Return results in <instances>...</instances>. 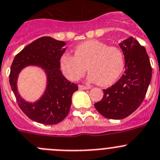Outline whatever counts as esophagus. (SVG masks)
Listing matches in <instances>:
<instances>
[{
  "mask_svg": "<svg viewBox=\"0 0 160 160\" xmlns=\"http://www.w3.org/2000/svg\"><path fill=\"white\" fill-rule=\"evenodd\" d=\"M90 86H85V85H79V89L80 90H87V89H90Z\"/></svg>",
  "mask_w": 160,
  "mask_h": 160,
  "instance_id": "34e87169",
  "label": "esophagus"
}]
</instances>
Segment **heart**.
I'll return each instance as SVG.
<instances>
[{
	"instance_id": "1",
	"label": "heart",
	"mask_w": 160,
	"mask_h": 160,
	"mask_svg": "<svg viewBox=\"0 0 160 160\" xmlns=\"http://www.w3.org/2000/svg\"><path fill=\"white\" fill-rule=\"evenodd\" d=\"M60 66L69 80H79L88 68L89 81L109 86L115 83L123 72L125 57L118 46L88 40L76 46L75 55L64 53L60 59Z\"/></svg>"
}]
</instances>
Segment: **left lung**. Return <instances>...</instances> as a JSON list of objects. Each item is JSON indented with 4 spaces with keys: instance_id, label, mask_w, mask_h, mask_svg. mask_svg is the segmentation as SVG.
<instances>
[{
    "instance_id": "obj_1",
    "label": "left lung",
    "mask_w": 160,
    "mask_h": 160,
    "mask_svg": "<svg viewBox=\"0 0 160 160\" xmlns=\"http://www.w3.org/2000/svg\"><path fill=\"white\" fill-rule=\"evenodd\" d=\"M125 56V72L95 103L102 116L119 120L130 115L142 103L152 79V66L145 48L129 37L119 44Z\"/></svg>"
}]
</instances>
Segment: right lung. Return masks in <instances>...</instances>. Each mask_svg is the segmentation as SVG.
Listing matches in <instances>:
<instances>
[{
  "label": "right lung",
  "instance_id": "1",
  "mask_svg": "<svg viewBox=\"0 0 160 160\" xmlns=\"http://www.w3.org/2000/svg\"><path fill=\"white\" fill-rule=\"evenodd\" d=\"M66 43L51 37H42L19 52L11 65L9 83L22 111L31 120L45 125H55L65 118L69 112L72 94L78 90L76 83L68 81L60 69V59ZM28 65L40 67L48 77L43 96L35 103L25 101L18 94L17 79L20 71Z\"/></svg>",
  "mask_w": 160,
  "mask_h": 160
}]
</instances>
